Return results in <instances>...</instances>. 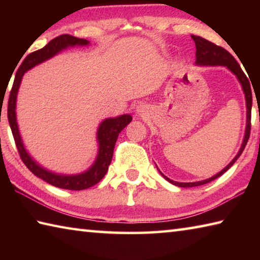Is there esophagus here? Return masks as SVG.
I'll return each mask as SVG.
<instances>
[{"mask_svg":"<svg viewBox=\"0 0 260 260\" xmlns=\"http://www.w3.org/2000/svg\"><path fill=\"white\" fill-rule=\"evenodd\" d=\"M136 111H138L139 114H142L144 111H146V109H144L143 105H139L138 109H136Z\"/></svg>","mask_w":260,"mask_h":260,"instance_id":"1","label":"esophagus"}]
</instances>
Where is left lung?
I'll return each mask as SVG.
<instances>
[{
    "label": "left lung",
    "mask_w": 260,
    "mask_h": 260,
    "mask_svg": "<svg viewBox=\"0 0 260 260\" xmlns=\"http://www.w3.org/2000/svg\"><path fill=\"white\" fill-rule=\"evenodd\" d=\"M191 39L193 40V42H195V46H196V64L197 65H210V67H214V65H222V67H227L228 69H230L231 71L237 77V79H239V81L242 85V88H243V91L245 94V101H246V109L248 110H246V127H245V135H244L243 143H242L240 151L237 152V155L235 156L234 159H233L230 164H228L225 169L221 171V172L215 174L212 178L204 180V181L183 183V182L172 181V180H170L169 178L165 177V175L159 171L160 174L167 180V181L175 184V186L183 187V188L202 186V184L209 183L212 181V180H215L217 178H219L220 175H222L223 173H225L226 171L237 160V158L242 155V152H243L246 143H248V140L250 138V131H251V107H252L251 87H250V82H249L248 77H246L245 73L242 71L240 64L237 63L234 57H233L226 49H223L222 47L214 45V43L205 40V39L201 38V37H196V35H191Z\"/></svg>",
    "instance_id": "8db88e82"
}]
</instances>
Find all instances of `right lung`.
<instances>
[{
    "label": "right lung",
    "instance_id": "obj_1",
    "mask_svg": "<svg viewBox=\"0 0 260 260\" xmlns=\"http://www.w3.org/2000/svg\"><path fill=\"white\" fill-rule=\"evenodd\" d=\"M88 43L89 42L85 40V39H79L72 37L70 34H61L59 37L52 39L42 49L30 52L21 61L19 69L17 70L15 81L14 85H12L8 102V120L9 124H10L12 135H14L16 142V147L18 149L21 160H23L26 167L34 175L45 180L46 182L52 184V186L61 189H69V190H83V189L93 187L94 184L99 183L103 179L104 175L108 172L110 162L112 160L113 149L114 146H116L118 135L132 121V117L129 114H122L120 117L105 119L100 125V128L98 131V139L100 143L99 156L96 158L94 165L87 172L78 175H59L56 173H51L49 171L42 169L41 166H39L30 158L27 151L25 150L16 119V99L21 78H23L24 73L27 70L42 63V61H45L48 58H50V57L56 55L57 52H59L61 49H65L69 46H86Z\"/></svg>",
    "mask_w": 260,
    "mask_h": 260
}]
</instances>
